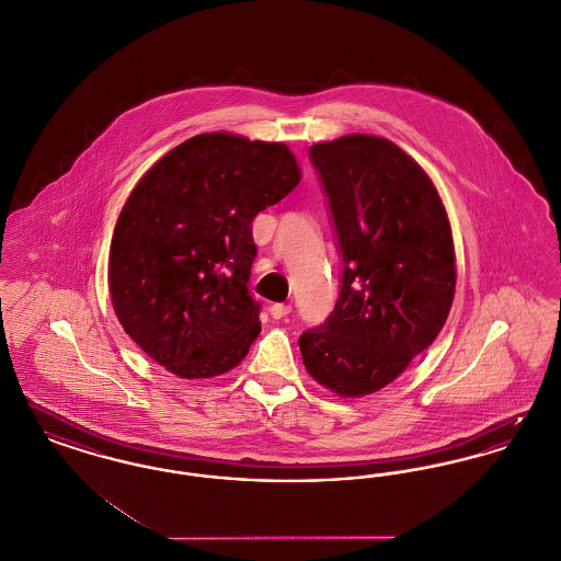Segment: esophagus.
I'll use <instances>...</instances> for the list:
<instances>
[{
	"label": "esophagus",
	"instance_id": "34e87169",
	"mask_svg": "<svg viewBox=\"0 0 561 561\" xmlns=\"http://www.w3.org/2000/svg\"><path fill=\"white\" fill-rule=\"evenodd\" d=\"M290 311H293V305H284V302H273V305L268 307V316H271L273 320L286 318V316H290Z\"/></svg>",
	"mask_w": 561,
	"mask_h": 561
}]
</instances>
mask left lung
<instances>
[{"label": "left lung", "instance_id": "1", "mask_svg": "<svg viewBox=\"0 0 561 561\" xmlns=\"http://www.w3.org/2000/svg\"><path fill=\"white\" fill-rule=\"evenodd\" d=\"M343 261L328 320L300 334L307 373L341 398L396 380L453 307L454 243L425 170L387 138L351 134L309 149Z\"/></svg>", "mask_w": 561, "mask_h": 561}]
</instances>
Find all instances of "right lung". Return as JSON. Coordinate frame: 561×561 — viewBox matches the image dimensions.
Masks as SVG:
<instances>
[{"label":"right lung","mask_w":561,"mask_h":561,"mask_svg":"<svg viewBox=\"0 0 561 561\" xmlns=\"http://www.w3.org/2000/svg\"><path fill=\"white\" fill-rule=\"evenodd\" d=\"M300 183L282 142L197 134L134 187L108 254V293L138 347L181 378L229 373L261 332L248 290L252 220Z\"/></svg>","instance_id":"1"}]
</instances>
